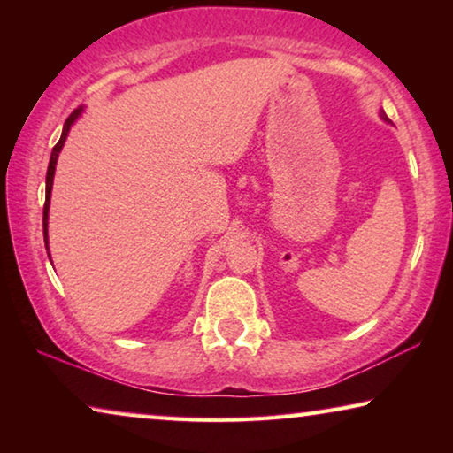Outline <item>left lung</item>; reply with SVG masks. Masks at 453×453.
I'll return each mask as SVG.
<instances>
[{
	"label": "left lung",
	"instance_id": "obj_1",
	"mask_svg": "<svg viewBox=\"0 0 453 453\" xmlns=\"http://www.w3.org/2000/svg\"><path fill=\"white\" fill-rule=\"evenodd\" d=\"M381 118H383V119H386V121H389V119L386 118V113H383V111H381Z\"/></svg>",
	"mask_w": 453,
	"mask_h": 453
}]
</instances>
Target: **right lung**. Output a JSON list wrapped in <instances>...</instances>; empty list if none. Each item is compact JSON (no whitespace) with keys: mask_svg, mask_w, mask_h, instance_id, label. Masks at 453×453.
Segmentation results:
<instances>
[{"mask_svg":"<svg viewBox=\"0 0 453 453\" xmlns=\"http://www.w3.org/2000/svg\"><path fill=\"white\" fill-rule=\"evenodd\" d=\"M83 107H78V110L72 111V116L65 119L64 124V132H61L59 142L56 143V148L51 150V157H50V165H48V175H45V205H43V240H45V248H48V213H50V197H51V186H53V173H56V164L59 157V151L64 148V143L67 140V134L73 126V121L81 116ZM48 256H50V248H48Z\"/></svg>","mask_w":453,"mask_h":453,"instance_id":"right-lung-1","label":"right lung"}]
</instances>
